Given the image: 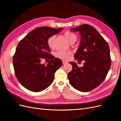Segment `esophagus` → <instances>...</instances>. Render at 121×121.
Returning <instances> with one entry per match:
<instances>
[{"instance_id":"1","label":"esophagus","mask_w":121,"mask_h":121,"mask_svg":"<svg viewBox=\"0 0 121 121\" xmlns=\"http://www.w3.org/2000/svg\"><path fill=\"white\" fill-rule=\"evenodd\" d=\"M62 63H63V65H65L68 63V62L66 61H65V60H62Z\"/></svg>"}]
</instances>
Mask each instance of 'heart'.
Returning <instances> with one entry per match:
<instances>
[{
  "instance_id": "1",
  "label": "heart",
  "mask_w": 121,
  "mask_h": 121,
  "mask_svg": "<svg viewBox=\"0 0 121 121\" xmlns=\"http://www.w3.org/2000/svg\"><path fill=\"white\" fill-rule=\"evenodd\" d=\"M65 36L67 39L68 41L70 43L72 41H76L77 40L76 35L70 31H66L65 32ZM55 38V36L52 35L47 39V44L50 48H52L53 46V40ZM72 52L70 51H60L56 53V56L57 58L64 60H67L69 59V56Z\"/></svg>"
}]
</instances>
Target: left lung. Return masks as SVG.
<instances>
[{
    "instance_id": "obj_1",
    "label": "left lung",
    "mask_w": 121,
    "mask_h": 121,
    "mask_svg": "<svg viewBox=\"0 0 121 121\" xmlns=\"http://www.w3.org/2000/svg\"><path fill=\"white\" fill-rule=\"evenodd\" d=\"M71 31L79 32L81 36L74 57L85 63L79 68L76 63L69 62L73 69L68 75L69 83L78 91L88 92L99 85L109 71L111 65L109 46L92 26L83 24Z\"/></svg>"
}]
</instances>
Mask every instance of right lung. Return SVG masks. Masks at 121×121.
Listing matches in <instances>:
<instances>
[{
    "label": "right lung",
    "mask_w": 121,
    "mask_h": 121,
    "mask_svg": "<svg viewBox=\"0 0 121 121\" xmlns=\"http://www.w3.org/2000/svg\"><path fill=\"white\" fill-rule=\"evenodd\" d=\"M62 30V28H37L18 44L13 57L14 73L21 85L28 90L40 92L53 82L55 73L63 64L60 59L54 58L49 53L47 39ZM42 58L50 60L47 65L41 64L40 61Z\"/></svg>",
    "instance_id": "obj_1"
}]
</instances>
